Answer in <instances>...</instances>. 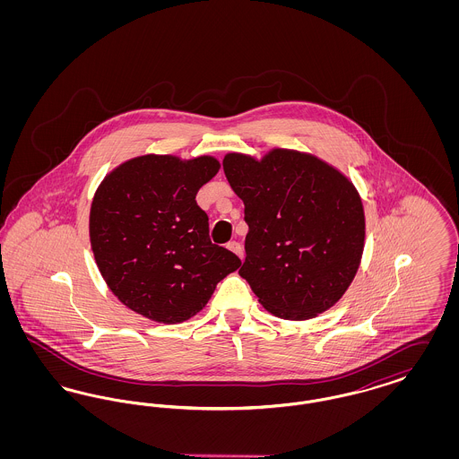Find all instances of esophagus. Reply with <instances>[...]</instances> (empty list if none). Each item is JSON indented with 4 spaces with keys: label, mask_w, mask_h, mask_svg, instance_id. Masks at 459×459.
Instances as JSON below:
<instances>
[{
    "label": "esophagus",
    "mask_w": 459,
    "mask_h": 459,
    "mask_svg": "<svg viewBox=\"0 0 459 459\" xmlns=\"http://www.w3.org/2000/svg\"><path fill=\"white\" fill-rule=\"evenodd\" d=\"M227 247H229L232 253H236V255L239 256L240 260H242V256H244V251H242V246H240L239 242L232 240V242H229V244H227Z\"/></svg>",
    "instance_id": "34e87169"
}]
</instances>
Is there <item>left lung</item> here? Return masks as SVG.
<instances>
[{
  "instance_id": "obj_1",
  "label": "left lung",
  "mask_w": 459,
  "mask_h": 459,
  "mask_svg": "<svg viewBox=\"0 0 459 459\" xmlns=\"http://www.w3.org/2000/svg\"><path fill=\"white\" fill-rule=\"evenodd\" d=\"M223 172L249 227L239 275L284 320L327 311L348 290L365 247L361 197L346 175L313 154H225Z\"/></svg>"
}]
</instances>
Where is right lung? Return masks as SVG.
Here are the masks:
<instances>
[{
	"instance_id": "add662e5",
	"label": "right lung",
	"mask_w": 459,
	"mask_h": 459,
	"mask_svg": "<svg viewBox=\"0 0 459 459\" xmlns=\"http://www.w3.org/2000/svg\"><path fill=\"white\" fill-rule=\"evenodd\" d=\"M219 169L213 156L144 154L100 184L89 215L91 247L111 292L132 311L180 324L239 268L232 251L210 240L208 215L196 203Z\"/></svg>"
}]
</instances>
